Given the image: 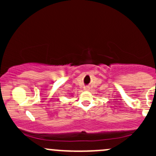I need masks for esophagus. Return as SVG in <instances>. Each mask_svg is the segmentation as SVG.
Masks as SVG:
<instances>
[{"label": "esophagus", "instance_id": "obj_1", "mask_svg": "<svg viewBox=\"0 0 156 156\" xmlns=\"http://www.w3.org/2000/svg\"><path fill=\"white\" fill-rule=\"evenodd\" d=\"M83 90L84 91H89V87H85L83 88Z\"/></svg>", "mask_w": 156, "mask_h": 156}]
</instances>
